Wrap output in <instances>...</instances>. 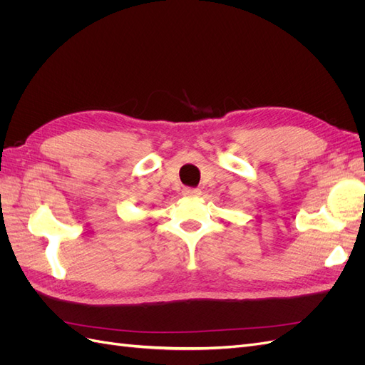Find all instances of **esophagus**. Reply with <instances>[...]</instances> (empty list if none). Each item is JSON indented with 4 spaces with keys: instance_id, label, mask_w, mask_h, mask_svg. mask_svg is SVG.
<instances>
[{
    "instance_id": "esophagus-1",
    "label": "esophagus",
    "mask_w": 365,
    "mask_h": 365,
    "mask_svg": "<svg viewBox=\"0 0 365 365\" xmlns=\"http://www.w3.org/2000/svg\"><path fill=\"white\" fill-rule=\"evenodd\" d=\"M182 195L187 197H197L201 195V190L192 189V187H185V189H182Z\"/></svg>"
}]
</instances>
